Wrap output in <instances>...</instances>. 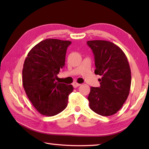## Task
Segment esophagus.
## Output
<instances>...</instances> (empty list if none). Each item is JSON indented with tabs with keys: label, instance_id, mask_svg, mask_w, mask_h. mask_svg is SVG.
Masks as SVG:
<instances>
[{
	"label": "esophagus",
	"instance_id": "34e87169",
	"mask_svg": "<svg viewBox=\"0 0 149 149\" xmlns=\"http://www.w3.org/2000/svg\"><path fill=\"white\" fill-rule=\"evenodd\" d=\"M72 85H73V86H74L75 88L79 87V85H81V84H78V83H77V82H74V83H73Z\"/></svg>",
	"mask_w": 149,
	"mask_h": 149
}]
</instances>
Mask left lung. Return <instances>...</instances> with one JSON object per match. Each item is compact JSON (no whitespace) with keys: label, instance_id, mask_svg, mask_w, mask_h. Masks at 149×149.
I'll use <instances>...</instances> for the list:
<instances>
[{"label":"left lung","instance_id":"1","mask_svg":"<svg viewBox=\"0 0 149 149\" xmlns=\"http://www.w3.org/2000/svg\"><path fill=\"white\" fill-rule=\"evenodd\" d=\"M95 56V74L101 75L99 87H91L89 107L97 114L109 116L116 113L129 95L132 74L124 52L112 42H87Z\"/></svg>","mask_w":149,"mask_h":149}]
</instances>
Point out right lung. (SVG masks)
<instances>
[{"mask_svg": "<svg viewBox=\"0 0 149 149\" xmlns=\"http://www.w3.org/2000/svg\"><path fill=\"white\" fill-rule=\"evenodd\" d=\"M72 42L47 39L27 54L22 70L25 92L38 112L47 116L59 114L66 108L74 87L56 81L65 65L67 48Z\"/></svg>", "mask_w": 149, "mask_h": 149, "instance_id": "right-lung-1", "label": "right lung"}]
</instances>
